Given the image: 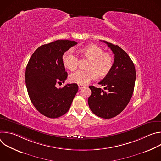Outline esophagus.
Listing matches in <instances>:
<instances>
[{
	"mask_svg": "<svg viewBox=\"0 0 161 161\" xmlns=\"http://www.w3.org/2000/svg\"><path fill=\"white\" fill-rule=\"evenodd\" d=\"M84 85H78V87H79V88L80 89H81V88H84Z\"/></svg>",
	"mask_w": 161,
	"mask_h": 161,
	"instance_id": "34e87169",
	"label": "esophagus"
}]
</instances>
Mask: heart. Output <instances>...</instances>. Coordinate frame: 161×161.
Here are the masks:
<instances>
[{
  "label": "heart",
  "instance_id": "heart-1",
  "mask_svg": "<svg viewBox=\"0 0 161 161\" xmlns=\"http://www.w3.org/2000/svg\"><path fill=\"white\" fill-rule=\"evenodd\" d=\"M81 57L88 60L86 71L78 70L72 73L69 80L72 83L85 85L96 78L106 76L112 69L113 58L111 54L103 52V50L96 44H90L80 50ZM64 65L69 70L73 71L77 67L78 58L71 51L65 52L62 56Z\"/></svg>",
  "mask_w": 161,
  "mask_h": 161
}]
</instances>
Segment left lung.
<instances>
[{
	"label": "left lung",
	"mask_w": 161,
	"mask_h": 161,
	"mask_svg": "<svg viewBox=\"0 0 161 161\" xmlns=\"http://www.w3.org/2000/svg\"><path fill=\"white\" fill-rule=\"evenodd\" d=\"M103 41L114 55V63L110 73L99 83L106 90L90 86L92 93L88 103L96 115L108 119L118 115L129 103L134 88L136 70L133 62L124 50L118 45Z\"/></svg>",
	"instance_id": "obj_1"
}]
</instances>
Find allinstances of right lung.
<instances>
[{
    "label": "right lung",
    "mask_w": 161,
    "mask_h": 161,
    "mask_svg": "<svg viewBox=\"0 0 161 161\" xmlns=\"http://www.w3.org/2000/svg\"><path fill=\"white\" fill-rule=\"evenodd\" d=\"M78 43L57 40L39 47L32 55L26 67L25 83L30 99L44 116L55 119L69 109L78 90L76 83L57 88L64 83L67 73L62 62L64 53Z\"/></svg>",
    "instance_id": "add662e5"
}]
</instances>
